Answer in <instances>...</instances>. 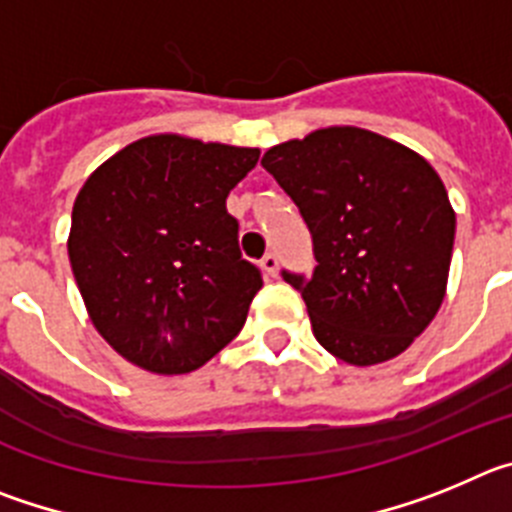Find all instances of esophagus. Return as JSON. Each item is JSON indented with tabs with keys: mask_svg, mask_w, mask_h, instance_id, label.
I'll use <instances>...</instances> for the list:
<instances>
[{
	"mask_svg": "<svg viewBox=\"0 0 512 512\" xmlns=\"http://www.w3.org/2000/svg\"><path fill=\"white\" fill-rule=\"evenodd\" d=\"M261 269H264V274H269V277H274L279 271V259L277 253H266L264 259H261Z\"/></svg>",
	"mask_w": 512,
	"mask_h": 512,
	"instance_id": "esophagus-1",
	"label": "esophagus"
}]
</instances>
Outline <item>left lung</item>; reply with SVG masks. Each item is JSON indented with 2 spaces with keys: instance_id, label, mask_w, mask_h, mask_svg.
Segmentation results:
<instances>
[{
  "instance_id": "obj_1",
  "label": "left lung",
  "mask_w": 512,
  "mask_h": 512,
  "mask_svg": "<svg viewBox=\"0 0 512 512\" xmlns=\"http://www.w3.org/2000/svg\"><path fill=\"white\" fill-rule=\"evenodd\" d=\"M261 166L300 207L315 271H282L312 333L354 366L400 356L436 318L456 215L423 156L364 128H323L269 148Z\"/></svg>"
}]
</instances>
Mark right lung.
<instances>
[{
	"label": "right lung",
	"mask_w": 512,
	"mask_h": 512,
	"mask_svg": "<svg viewBox=\"0 0 512 512\" xmlns=\"http://www.w3.org/2000/svg\"><path fill=\"white\" fill-rule=\"evenodd\" d=\"M259 148L164 133L107 158L71 212L69 259L99 336L153 374H187L228 346L261 289L241 256L230 189Z\"/></svg>",
	"instance_id": "obj_1"
}]
</instances>
